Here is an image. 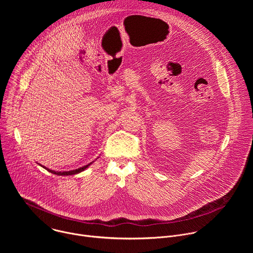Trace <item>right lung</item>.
I'll return each mask as SVG.
<instances>
[{
    "mask_svg": "<svg viewBox=\"0 0 253 253\" xmlns=\"http://www.w3.org/2000/svg\"><path fill=\"white\" fill-rule=\"evenodd\" d=\"M93 162H91V163H89V164H87V165H85V166H83V167H80V168H78V169H75V170H71V171H55V170H51V169H49V168H46V167H44L46 170H48L49 172H51V173H53V174H56V175H59V176H68V175H75V174H78V173H80V172H82V171H84L85 169H87L91 164H92ZM42 166V165H41Z\"/></svg>",
    "mask_w": 253,
    "mask_h": 253,
    "instance_id": "1",
    "label": "right lung"
}]
</instances>
